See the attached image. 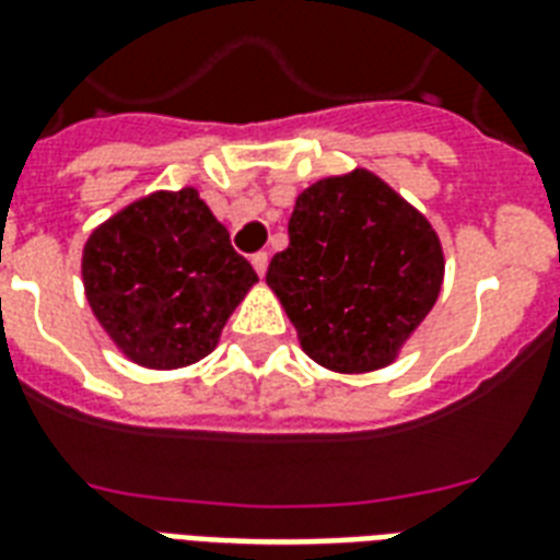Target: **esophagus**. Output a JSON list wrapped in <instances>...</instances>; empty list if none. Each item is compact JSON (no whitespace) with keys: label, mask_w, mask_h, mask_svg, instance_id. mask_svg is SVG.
<instances>
[{"label":"esophagus","mask_w":560,"mask_h":560,"mask_svg":"<svg viewBox=\"0 0 560 560\" xmlns=\"http://www.w3.org/2000/svg\"><path fill=\"white\" fill-rule=\"evenodd\" d=\"M267 264H270V255H267V253H255L253 255V267H255V272H258V276H264V272H267Z\"/></svg>","instance_id":"esophagus-1"}]
</instances>
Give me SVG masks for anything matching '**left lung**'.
<instances>
[{
	"instance_id": "obj_1",
	"label": "left lung",
	"mask_w": 560,
	"mask_h": 560,
	"mask_svg": "<svg viewBox=\"0 0 560 560\" xmlns=\"http://www.w3.org/2000/svg\"><path fill=\"white\" fill-rule=\"evenodd\" d=\"M288 235L267 284L307 358L334 372L386 366L442 288V246L424 214L354 171L299 194Z\"/></svg>"
}]
</instances>
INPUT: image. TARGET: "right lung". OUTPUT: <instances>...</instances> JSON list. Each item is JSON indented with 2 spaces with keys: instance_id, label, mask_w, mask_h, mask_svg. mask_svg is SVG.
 <instances>
[{
  "instance_id": "obj_1",
  "label": "right lung",
  "mask_w": 560,
  "mask_h": 560,
  "mask_svg": "<svg viewBox=\"0 0 560 560\" xmlns=\"http://www.w3.org/2000/svg\"><path fill=\"white\" fill-rule=\"evenodd\" d=\"M253 264L194 188L153 194L95 229L83 284L98 323L136 363L179 369L206 358L253 288Z\"/></svg>"
}]
</instances>
